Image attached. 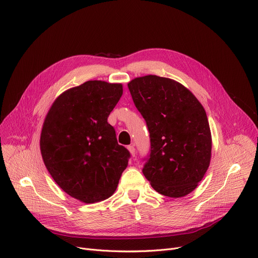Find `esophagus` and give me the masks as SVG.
<instances>
[{
    "label": "esophagus",
    "instance_id": "34e87169",
    "mask_svg": "<svg viewBox=\"0 0 258 258\" xmlns=\"http://www.w3.org/2000/svg\"><path fill=\"white\" fill-rule=\"evenodd\" d=\"M127 149L130 150V152H131V154H132V157H135V156H136V148H135L134 145H128V146H127Z\"/></svg>",
    "mask_w": 258,
    "mask_h": 258
}]
</instances>
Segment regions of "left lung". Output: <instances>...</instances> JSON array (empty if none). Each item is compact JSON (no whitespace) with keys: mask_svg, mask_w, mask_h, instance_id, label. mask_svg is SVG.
<instances>
[{"mask_svg":"<svg viewBox=\"0 0 258 258\" xmlns=\"http://www.w3.org/2000/svg\"><path fill=\"white\" fill-rule=\"evenodd\" d=\"M127 87L149 132L144 176L164 196L191 193L211 162L212 136L202 105L181 84L167 78H137Z\"/></svg>","mask_w":258,"mask_h":258,"instance_id":"1","label":"left lung"}]
</instances>
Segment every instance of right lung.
Masks as SVG:
<instances>
[{
  "mask_svg": "<svg viewBox=\"0 0 258 258\" xmlns=\"http://www.w3.org/2000/svg\"><path fill=\"white\" fill-rule=\"evenodd\" d=\"M121 95V84L88 81L62 93L44 120V165L62 190L82 202L112 196L131 158L108 123Z\"/></svg>",
  "mask_w": 258,
  "mask_h": 258,
  "instance_id": "right-lung-1",
  "label": "right lung"
}]
</instances>
